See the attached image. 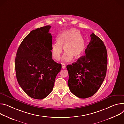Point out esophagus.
<instances>
[{
    "label": "esophagus",
    "mask_w": 124,
    "mask_h": 124,
    "mask_svg": "<svg viewBox=\"0 0 124 124\" xmlns=\"http://www.w3.org/2000/svg\"><path fill=\"white\" fill-rule=\"evenodd\" d=\"M62 68H65V64L64 63H62Z\"/></svg>",
    "instance_id": "esophagus-1"
}]
</instances>
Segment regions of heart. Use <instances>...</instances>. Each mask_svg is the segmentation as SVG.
Returning a JSON list of instances; mask_svg holds the SVG:
<instances>
[{"instance_id": "heart-1", "label": "heart", "mask_w": 124, "mask_h": 124, "mask_svg": "<svg viewBox=\"0 0 124 124\" xmlns=\"http://www.w3.org/2000/svg\"><path fill=\"white\" fill-rule=\"evenodd\" d=\"M57 42L52 44L51 48V56L56 61H59L62 53L63 47L65 52L62 60L70 62L74 57L76 59L80 57L84 49L83 37L75 29L67 30L57 38Z\"/></svg>"}]
</instances>
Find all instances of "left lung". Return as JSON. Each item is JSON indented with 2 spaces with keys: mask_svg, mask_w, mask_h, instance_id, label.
I'll list each match as a JSON object with an SVG mask.
<instances>
[{
  "mask_svg": "<svg viewBox=\"0 0 124 124\" xmlns=\"http://www.w3.org/2000/svg\"><path fill=\"white\" fill-rule=\"evenodd\" d=\"M85 50L86 55L66 66L69 75L68 86L76 97L85 99L98 91L105 78L107 54L103 41L93 33Z\"/></svg>",
  "mask_w": 124,
  "mask_h": 124,
  "instance_id": "1",
  "label": "left lung"
}]
</instances>
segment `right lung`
Here are the masks:
<instances>
[{"label": "right lung", "instance_id": "obj_1", "mask_svg": "<svg viewBox=\"0 0 124 124\" xmlns=\"http://www.w3.org/2000/svg\"><path fill=\"white\" fill-rule=\"evenodd\" d=\"M50 25L33 30L21 43L16 54L15 69L18 83L29 97L38 100L52 91L62 68L51 56Z\"/></svg>", "mask_w": 124, "mask_h": 124}]
</instances>
